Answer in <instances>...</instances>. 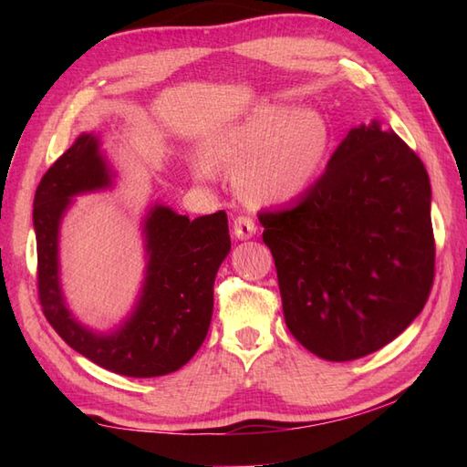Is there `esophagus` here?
<instances>
[{
	"mask_svg": "<svg viewBox=\"0 0 467 467\" xmlns=\"http://www.w3.org/2000/svg\"><path fill=\"white\" fill-rule=\"evenodd\" d=\"M254 233H256V223L253 221V216L241 214V216L234 218V234L239 236L241 241L251 239Z\"/></svg>",
	"mask_w": 467,
	"mask_h": 467,
	"instance_id": "esophagus-1",
	"label": "esophagus"
}]
</instances>
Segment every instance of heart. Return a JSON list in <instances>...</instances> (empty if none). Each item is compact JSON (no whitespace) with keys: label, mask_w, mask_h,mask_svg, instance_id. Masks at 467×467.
<instances>
[{"label":"heart","mask_w":467,"mask_h":467,"mask_svg":"<svg viewBox=\"0 0 467 467\" xmlns=\"http://www.w3.org/2000/svg\"><path fill=\"white\" fill-rule=\"evenodd\" d=\"M331 146V128L315 110L269 108L228 134L218 161L241 172V191L259 202H286L301 196L319 174ZM201 174H211L202 164Z\"/></svg>","instance_id":"heart-1"}]
</instances>
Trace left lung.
Returning <instances> with one entry per match:
<instances>
[{
  "label": "left lung",
  "instance_id": "obj_1",
  "mask_svg": "<svg viewBox=\"0 0 467 467\" xmlns=\"http://www.w3.org/2000/svg\"><path fill=\"white\" fill-rule=\"evenodd\" d=\"M430 202L420 156L373 122L345 136L295 204L259 213L285 323L305 349L353 361L408 329L435 275Z\"/></svg>",
  "mask_w": 467,
  "mask_h": 467
}]
</instances>
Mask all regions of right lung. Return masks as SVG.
Listing matches in <instances>:
<instances>
[{
  "label": "right lung",
  "mask_w": 467,
  "mask_h": 467,
  "mask_svg": "<svg viewBox=\"0 0 467 467\" xmlns=\"http://www.w3.org/2000/svg\"><path fill=\"white\" fill-rule=\"evenodd\" d=\"M110 184L98 140L82 134L42 176L34 196L37 296L62 339L104 369L158 377L181 369L202 345L213 317L214 276L231 251L226 213L191 221L166 206L146 218L148 275L134 315L112 335H96L69 317L57 281L59 218L74 194Z\"/></svg>",
  "instance_id": "add662e5"
}]
</instances>
